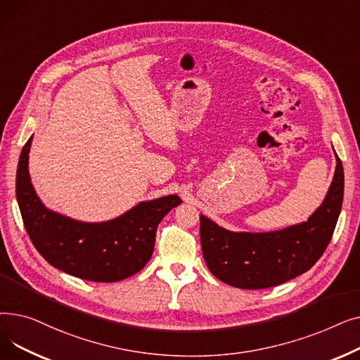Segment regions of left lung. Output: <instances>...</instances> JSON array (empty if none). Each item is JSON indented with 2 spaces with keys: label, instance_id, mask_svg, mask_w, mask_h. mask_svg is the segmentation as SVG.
<instances>
[{
  "label": "left lung",
  "instance_id": "left-lung-1",
  "mask_svg": "<svg viewBox=\"0 0 360 360\" xmlns=\"http://www.w3.org/2000/svg\"><path fill=\"white\" fill-rule=\"evenodd\" d=\"M324 202L308 221L270 233L229 232L200 217V239L207 267L239 289H267L308 271L327 250L342 210L345 172L340 158Z\"/></svg>",
  "mask_w": 360,
  "mask_h": 360
}]
</instances>
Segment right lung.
<instances>
[{
  "mask_svg": "<svg viewBox=\"0 0 360 360\" xmlns=\"http://www.w3.org/2000/svg\"><path fill=\"white\" fill-rule=\"evenodd\" d=\"M32 139L17 166L15 195L26 232L52 267L89 281L112 283L139 273L155 248L160 220L181 204L176 195L140 202L124 216L105 223H82L45 209L27 169Z\"/></svg>",
  "mask_w": 360,
  "mask_h": 360,
  "instance_id": "obj_1",
  "label": "right lung"
}]
</instances>
